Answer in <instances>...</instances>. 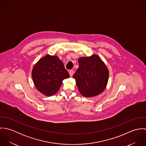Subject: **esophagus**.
<instances>
[{"label":"esophagus","instance_id":"1","mask_svg":"<svg viewBox=\"0 0 146 146\" xmlns=\"http://www.w3.org/2000/svg\"><path fill=\"white\" fill-rule=\"evenodd\" d=\"M69 74H70V76H73V74H74V71H73V70H70V71H69Z\"/></svg>","mask_w":146,"mask_h":146}]
</instances>
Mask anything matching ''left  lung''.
Listing matches in <instances>:
<instances>
[{
	"mask_svg": "<svg viewBox=\"0 0 146 146\" xmlns=\"http://www.w3.org/2000/svg\"><path fill=\"white\" fill-rule=\"evenodd\" d=\"M79 67L73 76L79 92L85 97H93L101 93L107 84L108 70L96 54L79 59Z\"/></svg>",
	"mask_w": 146,
	"mask_h": 146,
	"instance_id": "1",
	"label": "left lung"
}]
</instances>
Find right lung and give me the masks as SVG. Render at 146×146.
Segmentation results:
<instances>
[{
	"label": "right lung",
	"instance_id": "obj_1",
	"mask_svg": "<svg viewBox=\"0 0 146 146\" xmlns=\"http://www.w3.org/2000/svg\"><path fill=\"white\" fill-rule=\"evenodd\" d=\"M70 77L63 63L57 57L46 54L33 67L32 78L36 89L46 96L55 94L62 81Z\"/></svg>",
	"mask_w": 146,
	"mask_h": 146
}]
</instances>
